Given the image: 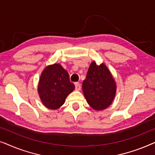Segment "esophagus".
I'll use <instances>...</instances> for the list:
<instances>
[{"mask_svg":"<svg viewBox=\"0 0 155 155\" xmlns=\"http://www.w3.org/2000/svg\"><path fill=\"white\" fill-rule=\"evenodd\" d=\"M75 90L77 91H79L80 90V89H81V85H80L79 82H75Z\"/></svg>","mask_w":155,"mask_h":155,"instance_id":"obj_1","label":"esophagus"}]
</instances>
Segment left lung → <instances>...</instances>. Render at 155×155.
<instances>
[{"label": "left lung", "instance_id": "left-lung-1", "mask_svg": "<svg viewBox=\"0 0 155 155\" xmlns=\"http://www.w3.org/2000/svg\"><path fill=\"white\" fill-rule=\"evenodd\" d=\"M82 91L88 104L96 111L107 109L113 102L116 92V83L104 63L97 65L92 61L89 67Z\"/></svg>", "mask_w": 155, "mask_h": 155}]
</instances>
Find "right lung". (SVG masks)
<instances>
[{"label":"right lung","mask_w":155,"mask_h":155,"mask_svg":"<svg viewBox=\"0 0 155 155\" xmlns=\"http://www.w3.org/2000/svg\"><path fill=\"white\" fill-rule=\"evenodd\" d=\"M75 85L70 81L68 72L59 63L46 66L38 84V94L41 102L49 109H57L65 103Z\"/></svg>","instance_id":"add662e5"}]
</instances>
